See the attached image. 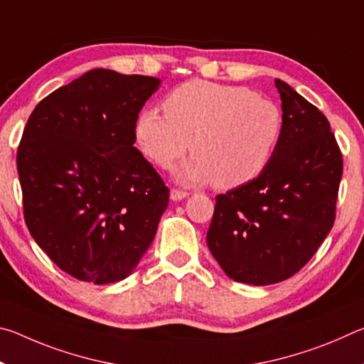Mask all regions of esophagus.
Returning a JSON list of instances; mask_svg holds the SVG:
<instances>
[{
    "mask_svg": "<svg viewBox=\"0 0 364 364\" xmlns=\"http://www.w3.org/2000/svg\"><path fill=\"white\" fill-rule=\"evenodd\" d=\"M188 196H189V193H186V191H181V189H171L170 191V199L171 200H183V199H186Z\"/></svg>",
    "mask_w": 364,
    "mask_h": 364,
    "instance_id": "34e87169",
    "label": "esophagus"
}]
</instances>
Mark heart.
I'll use <instances>...</instances> for the list:
<instances>
[{
  "mask_svg": "<svg viewBox=\"0 0 364 364\" xmlns=\"http://www.w3.org/2000/svg\"><path fill=\"white\" fill-rule=\"evenodd\" d=\"M164 112L144 109L136 117L134 141L141 154L168 168L189 147L194 156L178 168V180L213 181L221 189L255 180L273 157L284 128L274 101L247 86L207 80L175 88L165 97Z\"/></svg>",
  "mask_w": 364,
  "mask_h": 364,
  "instance_id": "heart-1",
  "label": "heart"
}]
</instances>
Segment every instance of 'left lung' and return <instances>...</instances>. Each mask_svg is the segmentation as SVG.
<instances>
[{"instance_id":"1","label":"left lung","mask_w":364,"mask_h":364,"mask_svg":"<svg viewBox=\"0 0 364 364\" xmlns=\"http://www.w3.org/2000/svg\"><path fill=\"white\" fill-rule=\"evenodd\" d=\"M284 128L255 180L215 197L207 245L237 282L276 284L316 254L336 220L342 154L323 112L274 80Z\"/></svg>"}]
</instances>
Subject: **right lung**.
I'll return each mask as SVG.
<instances>
[{"instance_id":"1","label":"right lung","mask_w":364,"mask_h":364,"mask_svg":"<svg viewBox=\"0 0 364 364\" xmlns=\"http://www.w3.org/2000/svg\"><path fill=\"white\" fill-rule=\"evenodd\" d=\"M160 80L93 69L33 109L17 149L23 217L73 278H128L156 236L170 191L136 147L134 122Z\"/></svg>"}]
</instances>
